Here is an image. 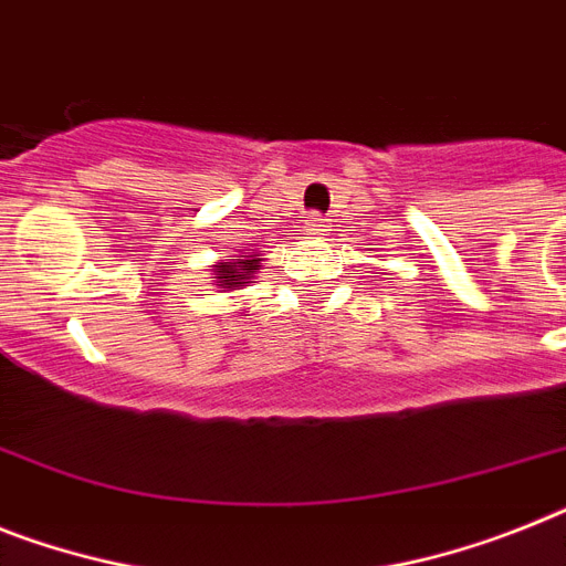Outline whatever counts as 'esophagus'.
I'll return each mask as SVG.
<instances>
[{
  "label": "esophagus",
  "instance_id": "obj_1",
  "mask_svg": "<svg viewBox=\"0 0 566 566\" xmlns=\"http://www.w3.org/2000/svg\"><path fill=\"white\" fill-rule=\"evenodd\" d=\"M305 230H307V235H311V239H319L322 232H325V218H319V216H307Z\"/></svg>",
  "mask_w": 566,
  "mask_h": 566
}]
</instances>
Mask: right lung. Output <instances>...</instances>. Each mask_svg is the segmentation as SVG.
Here are the masks:
<instances>
[{
  "instance_id": "1",
  "label": "right lung",
  "mask_w": 566,
  "mask_h": 566,
  "mask_svg": "<svg viewBox=\"0 0 566 566\" xmlns=\"http://www.w3.org/2000/svg\"><path fill=\"white\" fill-rule=\"evenodd\" d=\"M255 270H261L259 253H239L212 264V279L221 291H241L250 284Z\"/></svg>"
}]
</instances>
